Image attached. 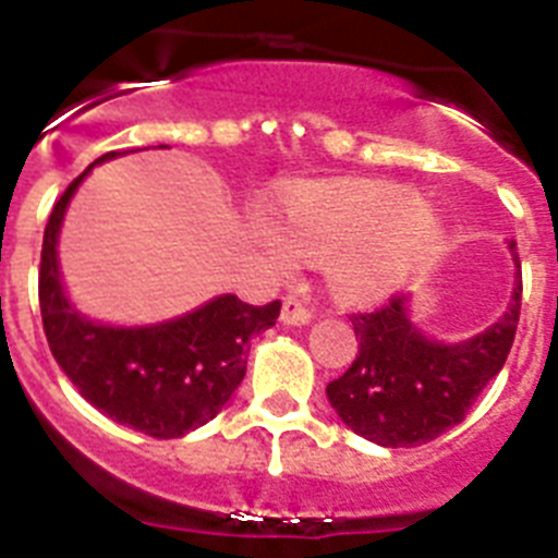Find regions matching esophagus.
<instances>
[{
  "label": "esophagus",
  "instance_id": "34e87169",
  "mask_svg": "<svg viewBox=\"0 0 558 558\" xmlns=\"http://www.w3.org/2000/svg\"><path fill=\"white\" fill-rule=\"evenodd\" d=\"M279 322L284 324V327H304V324L313 322V310L304 307L299 299H293V295H288L282 302V315H279Z\"/></svg>",
  "mask_w": 558,
  "mask_h": 558
}]
</instances>
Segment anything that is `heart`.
<instances>
[{
  "instance_id": "b5f03b06",
  "label": "heart",
  "mask_w": 558,
  "mask_h": 558,
  "mask_svg": "<svg viewBox=\"0 0 558 558\" xmlns=\"http://www.w3.org/2000/svg\"><path fill=\"white\" fill-rule=\"evenodd\" d=\"M288 231L254 220L259 248L279 268L299 251L327 259L329 288L347 302H377L416 274L441 248L445 226L416 192L397 184L322 181L290 192L282 204Z\"/></svg>"
}]
</instances>
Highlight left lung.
Returning <instances> with one entry per match:
<instances>
[{
  "label": "left lung",
  "instance_id": "8db88e82",
  "mask_svg": "<svg viewBox=\"0 0 558 558\" xmlns=\"http://www.w3.org/2000/svg\"><path fill=\"white\" fill-rule=\"evenodd\" d=\"M514 288L506 313L463 340H436L413 322L411 299L397 295L377 313L352 315L360 352L327 386L340 422L379 447H416L463 422V413L500 374L520 322L522 276L514 243Z\"/></svg>",
  "mask_w": 558,
  "mask_h": 558
}]
</instances>
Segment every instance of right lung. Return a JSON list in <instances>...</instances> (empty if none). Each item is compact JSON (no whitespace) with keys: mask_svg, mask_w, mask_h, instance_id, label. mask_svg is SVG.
<instances>
[{"mask_svg":"<svg viewBox=\"0 0 558 558\" xmlns=\"http://www.w3.org/2000/svg\"><path fill=\"white\" fill-rule=\"evenodd\" d=\"M167 147V145H159ZM122 153H106L61 195L44 229L38 302L52 357L88 405L153 438H179L218 416L245 377L248 343L279 318V302H240L223 293L159 324L117 327L92 322L61 279L58 240L69 201L88 172Z\"/></svg>","mask_w":558,"mask_h":558,"instance_id":"obj_1","label":"right lung"}]
</instances>
